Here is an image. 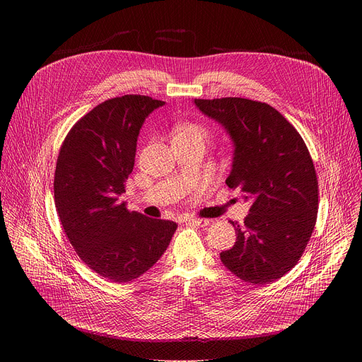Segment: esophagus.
<instances>
[{"label": "esophagus", "instance_id": "1", "mask_svg": "<svg viewBox=\"0 0 362 362\" xmlns=\"http://www.w3.org/2000/svg\"><path fill=\"white\" fill-rule=\"evenodd\" d=\"M187 223L192 224V226H202L204 227V226L210 224V220H206V218H189Z\"/></svg>", "mask_w": 362, "mask_h": 362}]
</instances>
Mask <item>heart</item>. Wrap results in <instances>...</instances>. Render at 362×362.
Wrapping results in <instances>:
<instances>
[{
	"label": "heart",
	"mask_w": 362,
	"mask_h": 362,
	"mask_svg": "<svg viewBox=\"0 0 362 362\" xmlns=\"http://www.w3.org/2000/svg\"><path fill=\"white\" fill-rule=\"evenodd\" d=\"M183 133H198V135H202L204 136V130L198 126H186L185 129H182L177 135H183Z\"/></svg>",
	"instance_id": "1"
}]
</instances>
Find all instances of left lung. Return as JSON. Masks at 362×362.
Wrapping results in <instances>:
<instances>
[{"mask_svg": "<svg viewBox=\"0 0 362 362\" xmlns=\"http://www.w3.org/2000/svg\"><path fill=\"white\" fill-rule=\"evenodd\" d=\"M233 144L226 183L251 201L233 248L220 254L224 267L246 283L283 277L299 261L314 230L318 182L308 148L296 129L265 103L246 98L194 100Z\"/></svg>", "mask_w": 362, "mask_h": 362, "instance_id": "left-lung-1", "label": "left lung"}]
</instances>
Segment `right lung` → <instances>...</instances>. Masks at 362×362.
<instances>
[{"mask_svg": "<svg viewBox=\"0 0 362 362\" xmlns=\"http://www.w3.org/2000/svg\"><path fill=\"white\" fill-rule=\"evenodd\" d=\"M164 104L144 95L101 103L71 127L57 160L54 198L63 229L81 259L116 283L146 273L177 229L175 221L129 211L120 201L141 127Z\"/></svg>", "mask_w": 362, "mask_h": 362, "instance_id": "obj_1", "label": "right lung"}]
</instances>
